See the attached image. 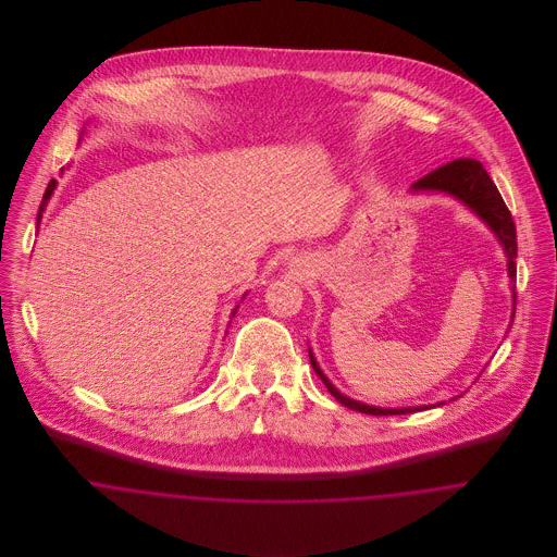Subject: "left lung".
Returning <instances> with one entry per match:
<instances>
[{"label":"left lung","mask_w":557,"mask_h":557,"mask_svg":"<svg viewBox=\"0 0 557 557\" xmlns=\"http://www.w3.org/2000/svg\"><path fill=\"white\" fill-rule=\"evenodd\" d=\"M411 189L413 191H445V194L455 196L457 200H461L466 207H470L472 211L476 212L478 216L495 232V236L502 242L505 255H507V275H509L511 282H516V261H513L518 257L516 225H513L511 212L507 211V207H505L499 189L493 184V180L488 177V173H486V169L482 166L480 160H450L447 164L428 173L422 180H418L411 186ZM513 288L516 286H511L513 305H516V290ZM511 319H513V313H511ZM309 357H311L313 370L321 377V382L325 384V388L330 391V395L336 398L338 403H343L348 409L370 413V416H403V413H413V411H424L425 409V407L380 409V407H371L366 403L345 397L341 391L334 388V384L325 377V373L319 370L318 361H315L311 350H309Z\"/></svg>","instance_id":"obj_1"}]
</instances>
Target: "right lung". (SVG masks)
Segmentation results:
<instances>
[{
  "instance_id": "1",
  "label": "right lung",
  "mask_w": 557,
  "mask_h": 557,
  "mask_svg": "<svg viewBox=\"0 0 557 557\" xmlns=\"http://www.w3.org/2000/svg\"><path fill=\"white\" fill-rule=\"evenodd\" d=\"M53 187H55V180H52V182L48 184V189H46V194H44V200H41V207H39V214H37V225H39L41 212H44V209H46V205H48V200H50V196H52ZM234 315H236V309H234Z\"/></svg>"
}]
</instances>
